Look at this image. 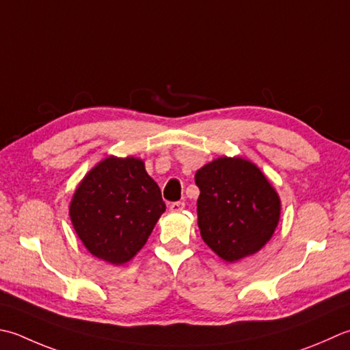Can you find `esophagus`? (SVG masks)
Segmentation results:
<instances>
[{"label": "esophagus", "mask_w": 350, "mask_h": 350, "mask_svg": "<svg viewBox=\"0 0 350 350\" xmlns=\"http://www.w3.org/2000/svg\"><path fill=\"white\" fill-rule=\"evenodd\" d=\"M185 208V202H182V200H179V202H173L170 204V211H173V212H179V211H182Z\"/></svg>", "instance_id": "esophagus-1"}]
</instances>
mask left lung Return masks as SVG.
<instances>
[{
	"label": "left lung",
	"mask_w": 350,
	"mask_h": 350,
	"mask_svg": "<svg viewBox=\"0 0 350 350\" xmlns=\"http://www.w3.org/2000/svg\"><path fill=\"white\" fill-rule=\"evenodd\" d=\"M198 228L224 261L258 252L271 238L280 200L265 176L241 157H220L196 173Z\"/></svg>",
	"instance_id": "left-lung-1"
}]
</instances>
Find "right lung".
<instances>
[{"label":"right lung","instance_id":"add662e5","mask_svg":"<svg viewBox=\"0 0 350 350\" xmlns=\"http://www.w3.org/2000/svg\"><path fill=\"white\" fill-rule=\"evenodd\" d=\"M165 211L161 189L135 157H107L75 189L70 215L85 247L115 265L130 261Z\"/></svg>","mask_w":350,"mask_h":350}]
</instances>
